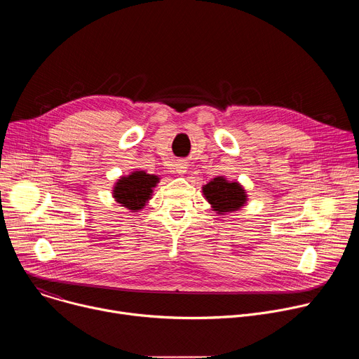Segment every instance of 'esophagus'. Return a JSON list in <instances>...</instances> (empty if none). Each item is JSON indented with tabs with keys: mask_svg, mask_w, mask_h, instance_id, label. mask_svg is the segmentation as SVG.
<instances>
[{
	"mask_svg": "<svg viewBox=\"0 0 359 359\" xmlns=\"http://www.w3.org/2000/svg\"><path fill=\"white\" fill-rule=\"evenodd\" d=\"M189 165H187V162L186 161H177V162H175V172L177 173V175H180V176H183L186 172H187V168Z\"/></svg>",
	"mask_w": 359,
	"mask_h": 359,
	"instance_id": "34e87169",
	"label": "esophagus"
}]
</instances>
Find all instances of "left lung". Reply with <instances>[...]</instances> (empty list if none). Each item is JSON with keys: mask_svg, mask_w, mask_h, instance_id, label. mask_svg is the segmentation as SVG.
Here are the masks:
<instances>
[{"mask_svg": "<svg viewBox=\"0 0 359 359\" xmlns=\"http://www.w3.org/2000/svg\"><path fill=\"white\" fill-rule=\"evenodd\" d=\"M203 197L208 200L213 212L219 216L234 213L244 208L248 196L238 182L227 180L224 176L212 179L208 184H203Z\"/></svg>", "mask_w": 359, "mask_h": 359, "instance_id": "left-lung-1", "label": "left lung"}]
</instances>
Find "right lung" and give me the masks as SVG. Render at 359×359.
Here are the masks:
<instances>
[{"label": "right lung", "instance_id": "add662e5", "mask_svg": "<svg viewBox=\"0 0 359 359\" xmlns=\"http://www.w3.org/2000/svg\"><path fill=\"white\" fill-rule=\"evenodd\" d=\"M161 182L159 176L149 175L144 170H133L128 176L116 180L112 196L122 208L136 213L140 212L153 196V189Z\"/></svg>", "mask_w": 359, "mask_h": 359}]
</instances>
